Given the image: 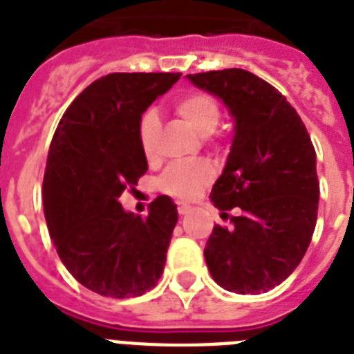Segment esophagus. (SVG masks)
<instances>
[{"mask_svg":"<svg viewBox=\"0 0 354 354\" xmlns=\"http://www.w3.org/2000/svg\"><path fill=\"white\" fill-rule=\"evenodd\" d=\"M191 209H193V207H191L189 204L178 202V213H180V215H187V213H191Z\"/></svg>","mask_w":354,"mask_h":354,"instance_id":"1","label":"esophagus"}]
</instances>
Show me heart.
Returning a JSON list of instances; mask_svg holds the SVG:
<instances>
[{
  "mask_svg": "<svg viewBox=\"0 0 354 354\" xmlns=\"http://www.w3.org/2000/svg\"><path fill=\"white\" fill-rule=\"evenodd\" d=\"M178 115L200 136H209L221 122V108L213 97L205 93H187L174 102ZM158 130L160 118L156 110H147L141 115L138 127L139 145L149 161L158 156ZM215 178V167L209 161L198 160L189 163H174L161 176L160 187L176 198H193Z\"/></svg>",
  "mask_w": 354,
  "mask_h": 354,
  "instance_id": "b5f03b06",
  "label": "heart"
}]
</instances>
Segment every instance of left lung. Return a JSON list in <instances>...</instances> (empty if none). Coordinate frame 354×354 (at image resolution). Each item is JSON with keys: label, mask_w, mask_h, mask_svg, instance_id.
I'll return each mask as SVG.
<instances>
[{"label": "left lung", "mask_w": 354, "mask_h": 354, "mask_svg": "<svg viewBox=\"0 0 354 354\" xmlns=\"http://www.w3.org/2000/svg\"><path fill=\"white\" fill-rule=\"evenodd\" d=\"M218 97L235 122L232 150L211 202L239 207L233 227H213L204 257L216 285L261 294L301 263L318 218L316 152L301 118L266 80L246 69L187 75Z\"/></svg>", "instance_id": "8db88e82"}]
</instances>
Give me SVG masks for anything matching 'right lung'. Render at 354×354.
Listing matches in <instances>:
<instances>
[{
	"mask_svg": "<svg viewBox=\"0 0 354 354\" xmlns=\"http://www.w3.org/2000/svg\"><path fill=\"white\" fill-rule=\"evenodd\" d=\"M180 77H101L69 104L53 136L41 187L47 230L69 274L101 296H141L163 274L176 204L161 194L141 218L119 196L149 169L139 119Z\"/></svg>",
	"mask_w": 354,
	"mask_h": 354,
	"instance_id": "obj_1",
	"label": "right lung"
}]
</instances>
